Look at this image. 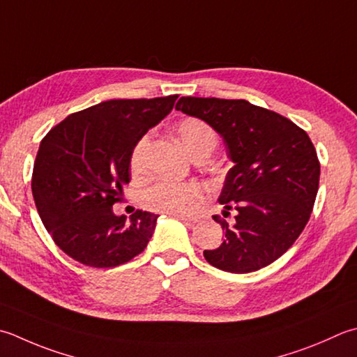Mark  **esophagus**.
<instances>
[{"label":"esophagus","mask_w":357,"mask_h":357,"mask_svg":"<svg viewBox=\"0 0 357 357\" xmlns=\"http://www.w3.org/2000/svg\"><path fill=\"white\" fill-rule=\"evenodd\" d=\"M173 216H176V218H179V220H183V221H187V222H199L202 218H204V216L202 215H195V216H184V215H173Z\"/></svg>","instance_id":"esophagus-1"}]
</instances>
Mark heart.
Segmentation results:
<instances>
[{
	"instance_id": "1",
	"label": "heart",
	"mask_w": 357,
	"mask_h": 357,
	"mask_svg": "<svg viewBox=\"0 0 357 357\" xmlns=\"http://www.w3.org/2000/svg\"><path fill=\"white\" fill-rule=\"evenodd\" d=\"M174 131L181 144L192 156L202 150L212 151L216 144V131L198 117L181 119ZM149 146L150 135H144L132 146L130 169L135 176H141L145 172V158ZM206 199L207 188L204 185L198 183H172V181H160L144 195V202L150 211L184 216L192 215Z\"/></svg>"
}]
</instances>
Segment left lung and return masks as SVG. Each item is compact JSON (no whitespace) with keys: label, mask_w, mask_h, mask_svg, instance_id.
<instances>
[{"label":"left lung","mask_w":357,"mask_h":357,"mask_svg":"<svg viewBox=\"0 0 357 357\" xmlns=\"http://www.w3.org/2000/svg\"><path fill=\"white\" fill-rule=\"evenodd\" d=\"M176 109L206 121L225 139L234 167L220 202L236 211L234 226L204 258L226 272L246 274L282 257L308 222L319 190L320 162L306 131L248 100L181 97Z\"/></svg>","instance_id":"8db88e82"}]
</instances>
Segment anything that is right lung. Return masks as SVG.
<instances>
[{
    "instance_id": "obj_1",
    "label": "right lung",
    "mask_w": 357,
    "mask_h": 357,
    "mask_svg": "<svg viewBox=\"0 0 357 357\" xmlns=\"http://www.w3.org/2000/svg\"><path fill=\"white\" fill-rule=\"evenodd\" d=\"M178 96L114 99L68 116L43 137L32 172L35 206L54 243L91 268H116L149 244L158 215L116 216L130 155Z\"/></svg>"
}]
</instances>
